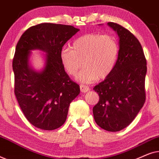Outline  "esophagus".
I'll use <instances>...</instances> for the list:
<instances>
[{
    "instance_id": "esophagus-1",
    "label": "esophagus",
    "mask_w": 159,
    "mask_h": 159,
    "mask_svg": "<svg viewBox=\"0 0 159 159\" xmlns=\"http://www.w3.org/2000/svg\"><path fill=\"white\" fill-rule=\"evenodd\" d=\"M80 90L82 93H86L90 90V88L88 86L84 85V84H80Z\"/></svg>"
}]
</instances>
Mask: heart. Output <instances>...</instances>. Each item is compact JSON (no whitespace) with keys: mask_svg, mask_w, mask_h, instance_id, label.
Instances as JSON below:
<instances>
[{"mask_svg":"<svg viewBox=\"0 0 159 159\" xmlns=\"http://www.w3.org/2000/svg\"><path fill=\"white\" fill-rule=\"evenodd\" d=\"M119 45L116 38L110 34L88 33L73 43L72 49L64 48L60 59L69 75L77 76L78 81L91 83L97 79H105L114 70L118 59Z\"/></svg>","mask_w":159,"mask_h":159,"instance_id":"heart-1","label":"heart"}]
</instances>
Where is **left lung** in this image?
<instances>
[{
  "label": "left lung",
  "instance_id": "1",
  "mask_svg": "<svg viewBox=\"0 0 159 159\" xmlns=\"http://www.w3.org/2000/svg\"><path fill=\"white\" fill-rule=\"evenodd\" d=\"M108 25L118 34L119 53L111 74L93 88L99 101L93 112L100 127L118 132L134 120L144 105L147 62L142 45L132 32L116 23Z\"/></svg>",
  "mask_w": 159,
  "mask_h": 159
}]
</instances>
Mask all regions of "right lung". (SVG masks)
<instances>
[{"label":"right lung","mask_w":159,"mask_h":159,"mask_svg":"<svg viewBox=\"0 0 159 159\" xmlns=\"http://www.w3.org/2000/svg\"><path fill=\"white\" fill-rule=\"evenodd\" d=\"M79 31L71 25L42 23L30 27L17 43L13 58L14 93L24 115L32 125L53 130L64 125L69 104L79 95V84L65 71L60 53L65 43ZM47 53L44 69H30V51Z\"/></svg>","instance_id":"1"}]
</instances>
